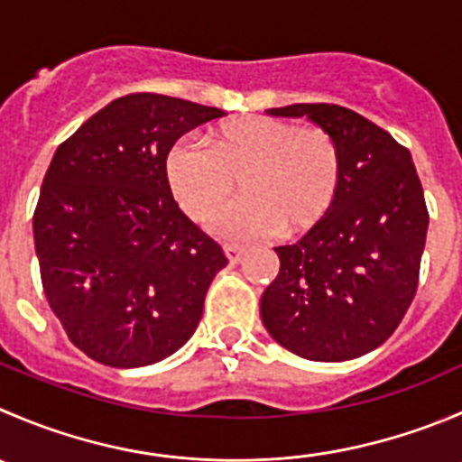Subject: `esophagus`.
Instances as JSON below:
<instances>
[{
	"instance_id": "1",
	"label": "esophagus",
	"mask_w": 462,
	"mask_h": 462,
	"mask_svg": "<svg viewBox=\"0 0 462 462\" xmlns=\"http://www.w3.org/2000/svg\"><path fill=\"white\" fill-rule=\"evenodd\" d=\"M223 250H226V257L230 259V263H239L241 257L245 254V250L241 248V245H235V244H227Z\"/></svg>"
}]
</instances>
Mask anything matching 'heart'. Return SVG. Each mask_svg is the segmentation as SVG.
<instances>
[{
  "mask_svg": "<svg viewBox=\"0 0 462 462\" xmlns=\"http://www.w3.org/2000/svg\"><path fill=\"white\" fill-rule=\"evenodd\" d=\"M164 176L194 221H208L239 180L245 196L227 205L212 226L226 239H253L277 230L300 235L318 226L336 203L343 160L325 128L253 115L212 128L205 149L173 144Z\"/></svg>",
  "mask_w": 462,
  "mask_h": 462,
  "instance_id": "heart-1",
  "label": "heart"
}]
</instances>
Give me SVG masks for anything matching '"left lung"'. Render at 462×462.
<instances>
[{
  "instance_id": "obj_1",
  "label": "left lung",
  "mask_w": 462,
  "mask_h": 462,
  "mask_svg": "<svg viewBox=\"0 0 462 462\" xmlns=\"http://www.w3.org/2000/svg\"><path fill=\"white\" fill-rule=\"evenodd\" d=\"M331 133L343 176L334 208L291 245L262 295L268 334L309 361H347L391 338L415 298L429 212L409 149L334 103L271 107Z\"/></svg>"
}]
</instances>
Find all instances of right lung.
Here are the masks:
<instances>
[{
  "label": "right lung",
  "instance_id": "1",
  "mask_svg": "<svg viewBox=\"0 0 462 462\" xmlns=\"http://www.w3.org/2000/svg\"><path fill=\"white\" fill-rule=\"evenodd\" d=\"M223 110L126 94L53 153L33 214L49 307L71 343L110 368L158 364L191 338L221 245L185 217L164 176L169 149Z\"/></svg>",
  "mask_w": 462,
  "mask_h": 462
}]
</instances>
